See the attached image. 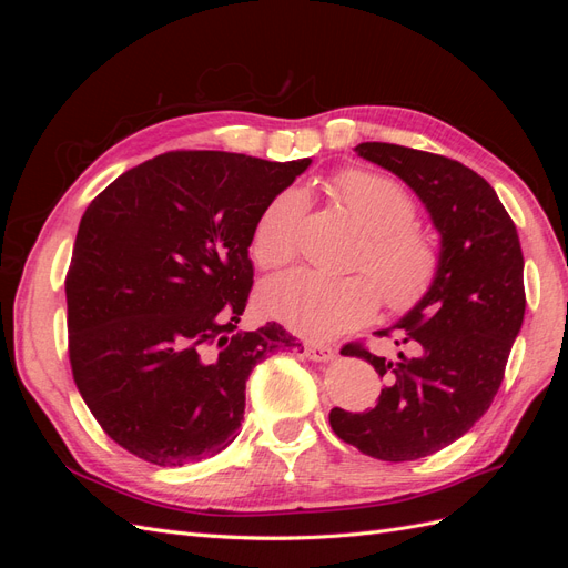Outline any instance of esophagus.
<instances>
[{"mask_svg": "<svg viewBox=\"0 0 568 568\" xmlns=\"http://www.w3.org/2000/svg\"><path fill=\"white\" fill-rule=\"evenodd\" d=\"M305 357L313 359V363H329L336 357V351L332 346H324V343H305Z\"/></svg>", "mask_w": 568, "mask_h": 568, "instance_id": "34e87169", "label": "esophagus"}]
</instances>
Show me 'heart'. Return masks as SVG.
<instances>
[{"label": "heart", "mask_w": 568, "mask_h": 568, "mask_svg": "<svg viewBox=\"0 0 568 568\" xmlns=\"http://www.w3.org/2000/svg\"><path fill=\"white\" fill-rule=\"evenodd\" d=\"M336 189L353 215L367 230L359 265L367 274H326L298 267L270 280L261 288L263 311L311 338H334L374 317L379 291L393 311H409L436 282L440 253L415 220V201L405 189L367 170H348L336 178ZM307 209L301 186H286L274 196L253 227V255L261 267L286 265L298 251V234Z\"/></svg>", "instance_id": "heart-1"}]
</instances>
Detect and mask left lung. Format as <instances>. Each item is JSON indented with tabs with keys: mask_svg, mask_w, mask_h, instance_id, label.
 <instances>
[{
	"mask_svg": "<svg viewBox=\"0 0 568 568\" xmlns=\"http://www.w3.org/2000/svg\"><path fill=\"white\" fill-rule=\"evenodd\" d=\"M355 153L424 203L440 236V267L426 296L390 326L398 353L343 346L341 355L367 359L386 386L369 412L334 407L329 424L359 453L409 462L462 438L490 407L524 322V255L505 205L471 168L384 142Z\"/></svg>",
	"mask_w": 568,
	"mask_h": 568,
	"instance_id": "8db88e82",
	"label": "left lung"
}]
</instances>
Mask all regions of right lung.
Here are the masks:
<instances>
[{
    "label": "right lung",
    "mask_w": 568,
    "mask_h": 568,
    "mask_svg": "<svg viewBox=\"0 0 568 568\" xmlns=\"http://www.w3.org/2000/svg\"><path fill=\"white\" fill-rule=\"evenodd\" d=\"M311 163L170 151L88 205L65 277L68 351L82 400L132 455L182 467L225 450L253 367L303 351L277 322L234 329L255 220Z\"/></svg>",
    "instance_id": "obj_1"
}]
</instances>
